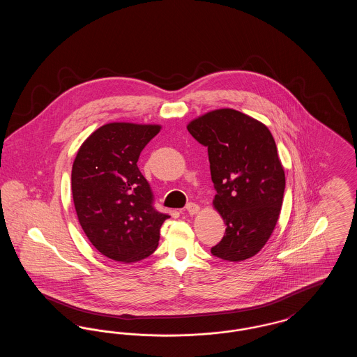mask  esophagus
Here are the masks:
<instances>
[{
	"label": "esophagus",
	"mask_w": 357,
	"mask_h": 357,
	"mask_svg": "<svg viewBox=\"0 0 357 357\" xmlns=\"http://www.w3.org/2000/svg\"><path fill=\"white\" fill-rule=\"evenodd\" d=\"M186 210L190 215H194V214H197V213L199 211V206L197 204L190 202V204H187Z\"/></svg>",
	"instance_id": "esophagus-1"
}]
</instances>
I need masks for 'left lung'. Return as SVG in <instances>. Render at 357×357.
<instances>
[{"mask_svg": "<svg viewBox=\"0 0 357 357\" xmlns=\"http://www.w3.org/2000/svg\"><path fill=\"white\" fill-rule=\"evenodd\" d=\"M207 147L214 207L226 223L211 255L243 261L257 255L272 236L285 191V172L266 126L239 111L215 109L187 126Z\"/></svg>", "mask_w": 357, "mask_h": 357, "instance_id": "8db88e82", "label": "left lung"}]
</instances>
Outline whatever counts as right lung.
<instances>
[{"mask_svg":"<svg viewBox=\"0 0 357 357\" xmlns=\"http://www.w3.org/2000/svg\"><path fill=\"white\" fill-rule=\"evenodd\" d=\"M159 126L109 123L80 147L72 166V195L85 236L102 255L136 262L158 248L170 218L153 206L150 183L137 159Z\"/></svg>","mask_w":357,"mask_h":357,"instance_id":"1","label":"right lung"}]
</instances>
